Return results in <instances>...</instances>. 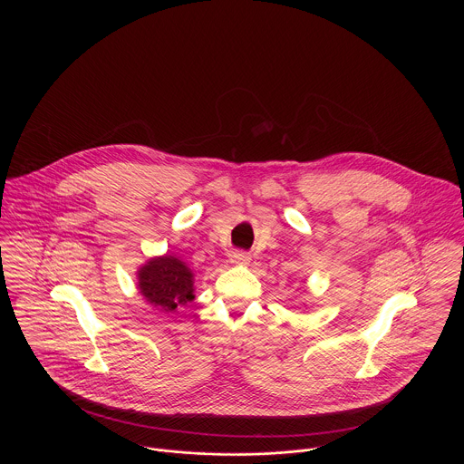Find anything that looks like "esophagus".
Masks as SVG:
<instances>
[{
    "label": "esophagus",
    "mask_w": 464,
    "mask_h": 464,
    "mask_svg": "<svg viewBox=\"0 0 464 464\" xmlns=\"http://www.w3.org/2000/svg\"><path fill=\"white\" fill-rule=\"evenodd\" d=\"M250 261H252V257L246 252H234V256H232L234 265L246 266L250 265Z\"/></svg>",
    "instance_id": "obj_1"
}]
</instances>
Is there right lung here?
Instances as JSON below:
<instances>
[{
    "mask_svg": "<svg viewBox=\"0 0 464 464\" xmlns=\"http://www.w3.org/2000/svg\"><path fill=\"white\" fill-rule=\"evenodd\" d=\"M137 289L157 311L175 314L195 300V271L177 256L150 257L137 269Z\"/></svg>",
    "mask_w": 464,
    "mask_h": 464,
    "instance_id": "obj_1",
    "label": "right lung"
}]
</instances>
